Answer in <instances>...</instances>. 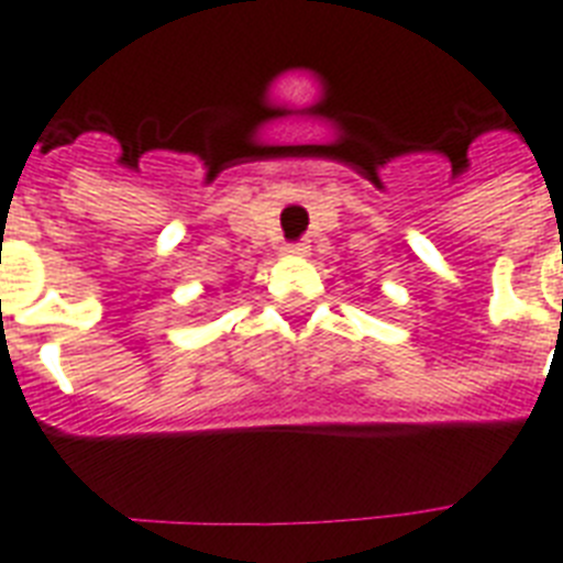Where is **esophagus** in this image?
Segmentation results:
<instances>
[{"mask_svg":"<svg viewBox=\"0 0 563 563\" xmlns=\"http://www.w3.org/2000/svg\"><path fill=\"white\" fill-rule=\"evenodd\" d=\"M283 253H286V256H307V253H310V244L307 242L286 244V247H283Z\"/></svg>","mask_w":563,"mask_h":563,"instance_id":"1","label":"esophagus"}]
</instances>
